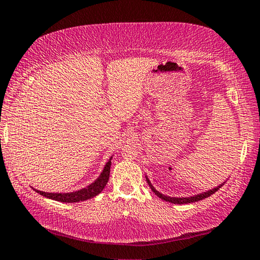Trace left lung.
Returning <instances> with one entry per match:
<instances>
[{"label": "left lung", "instance_id": "1", "mask_svg": "<svg viewBox=\"0 0 260 260\" xmlns=\"http://www.w3.org/2000/svg\"><path fill=\"white\" fill-rule=\"evenodd\" d=\"M145 178H146V182H148V184H149V186L151 187V190H152V191L154 192L155 196L159 197L160 199H162V200H165V201L172 202V204H177V205L191 204V202H196V201H199V200L205 199V198H208L209 196L214 194V193H215L217 190H219V187L223 186L224 183H225V182H223L221 184H219L218 186H216V187H214V188H211V190H208V191H206V192L199 193V194H196V196H192V197H182V198L177 197V198H176V197H169V196H166V194H162L161 192H159V191L155 190V187L152 185V184H151V182H150V179L148 178V176H145Z\"/></svg>", "mask_w": 260, "mask_h": 260}]
</instances>
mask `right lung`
<instances>
[{
	"mask_svg": "<svg viewBox=\"0 0 260 260\" xmlns=\"http://www.w3.org/2000/svg\"><path fill=\"white\" fill-rule=\"evenodd\" d=\"M111 159L108 160L107 164L103 167L102 172L99 177L94 181L93 183L89 184L86 187H83L81 190H77L75 192H67V193H52V192H43L40 190H34L40 193L41 196L45 198H49V199L60 201V202H67V204H72V202H79V201H85L88 199H92L98 194H100L103 188L107 185L108 181H109L110 176V167H111Z\"/></svg>",
	"mask_w": 260,
	"mask_h": 260,
	"instance_id": "obj_1",
	"label": "right lung"
}]
</instances>
